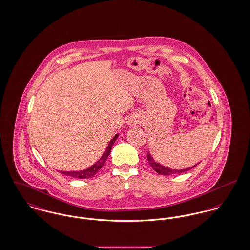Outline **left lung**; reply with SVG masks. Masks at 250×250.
Returning a JSON list of instances; mask_svg holds the SVG:
<instances>
[{
	"label": "left lung",
	"mask_w": 250,
	"mask_h": 250,
	"mask_svg": "<svg viewBox=\"0 0 250 250\" xmlns=\"http://www.w3.org/2000/svg\"><path fill=\"white\" fill-rule=\"evenodd\" d=\"M146 158H147V161L149 163V165L151 166V167L153 168L154 170L161 175H164V176H168V175H173V174H179V173L185 172V171H188L190 170L191 168H193L194 167H196V165L192 167H189V168H187V169H181V170H176V169H170L168 167H166L164 166H161L159 165L158 163H156L153 160V158L151 157V155L149 154V152H147L146 155Z\"/></svg>",
	"instance_id": "left-lung-1"
}]
</instances>
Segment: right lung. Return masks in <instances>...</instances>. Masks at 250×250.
<instances>
[{"label": "right lung", "mask_w": 250, "mask_h": 250, "mask_svg": "<svg viewBox=\"0 0 250 250\" xmlns=\"http://www.w3.org/2000/svg\"><path fill=\"white\" fill-rule=\"evenodd\" d=\"M118 138V134L115 135V137L110 141L106 150L104 151V153L103 154V156L101 157V159L97 162L95 165H93L92 167H90L89 168L87 169H84L83 171H61L62 174H64L66 176H70V177H73V178H76V179H88V178H91L93 177L95 174H96L104 166V163L106 162V159L107 157L109 156L110 151H111V147L114 144V142L116 141V139Z\"/></svg>", "instance_id": "add662e5"}]
</instances>
